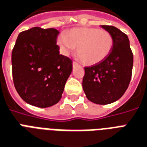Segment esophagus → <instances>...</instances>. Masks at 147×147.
Wrapping results in <instances>:
<instances>
[{
  "label": "esophagus",
  "instance_id": "34e87169",
  "mask_svg": "<svg viewBox=\"0 0 147 147\" xmlns=\"http://www.w3.org/2000/svg\"><path fill=\"white\" fill-rule=\"evenodd\" d=\"M72 64H73V67H76V66L78 65V63H77V62H75V61H73Z\"/></svg>",
  "mask_w": 147,
  "mask_h": 147
}]
</instances>
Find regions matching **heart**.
<instances>
[{
	"instance_id": "b5f03b06",
	"label": "heart",
	"mask_w": 147,
	"mask_h": 147,
	"mask_svg": "<svg viewBox=\"0 0 147 147\" xmlns=\"http://www.w3.org/2000/svg\"><path fill=\"white\" fill-rule=\"evenodd\" d=\"M113 43L109 31L93 27L74 28L57 38L63 54H69L77 47V57L86 65H94L105 60L112 51Z\"/></svg>"
}]
</instances>
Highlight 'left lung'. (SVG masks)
<instances>
[{"mask_svg": "<svg viewBox=\"0 0 147 147\" xmlns=\"http://www.w3.org/2000/svg\"><path fill=\"white\" fill-rule=\"evenodd\" d=\"M101 27L112 34L113 47L110 55L100 63L84 67L83 89L90 101L105 105L119 100L128 88L134 55L127 34L113 26Z\"/></svg>", "mask_w": 147, "mask_h": 147, "instance_id": "obj_1", "label": "left lung"}]
</instances>
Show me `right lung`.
<instances>
[{"instance_id": "right-lung-1", "label": "right lung", "mask_w": 147, "mask_h": 147, "mask_svg": "<svg viewBox=\"0 0 147 147\" xmlns=\"http://www.w3.org/2000/svg\"><path fill=\"white\" fill-rule=\"evenodd\" d=\"M54 28L34 27L20 32L11 54L15 89L30 105L49 107L61 100L72 61L60 54Z\"/></svg>"}]
</instances>
